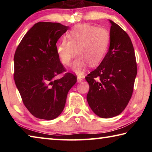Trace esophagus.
Listing matches in <instances>:
<instances>
[{
  "label": "esophagus",
  "mask_w": 152,
  "mask_h": 152,
  "mask_svg": "<svg viewBox=\"0 0 152 152\" xmlns=\"http://www.w3.org/2000/svg\"><path fill=\"white\" fill-rule=\"evenodd\" d=\"M82 80H83V78H82L81 76H78V77H77V82H80Z\"/></svg>",
  "instance_id": "34e87169"
}]
</instances>
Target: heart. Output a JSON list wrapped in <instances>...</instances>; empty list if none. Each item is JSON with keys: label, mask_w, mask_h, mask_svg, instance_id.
Returning <instances> with one entry per match:
<instances>
[{"label": "heart", "mask_w": 152, "mask_h": 152, "mask_svg": "<svg viewBox=\"0 0 152 152\" xmlns=\"http://www.w3.org/2000/svg\"><path fill=\"white\" fill-rule=\"evenodd\" d=\"M56 46V53L61 63L69 65L76 53L78 56L72 65V70L82 75L88 64L96 66L103 60L110 43V34L102 27L88 23L74 25Z\"/></svg>", "instance_id": "heart-1"}]
</instances>
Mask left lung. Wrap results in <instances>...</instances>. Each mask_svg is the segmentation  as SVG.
Segmentation results:
<instances>
[{
  "label": "left lung",
  "mask_w": 152,
  "mask_h": 152,
  "mask_svg": "<svg viewBox=\"0 0 152 152\" xmlns=\"http://www.w3.org/2000/svg\"><path fill=\"white\" fill-rule=\"evenodd\" d=\"M110 45L100 65L86 77V99L97 116L111 118L127 107L137 76L134 49L127 33L111 20Z\"/></svg>",
  "instance_id": "obj_1"
}]
</instances>
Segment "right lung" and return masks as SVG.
I'll use <instances>...</instances> for the list:
<instances>
[{
  "mask_svg": "<svg viewBox=\"0 0 152 152\" xmlns=\"http://www.w3.org/2000/svg\"><path fill=\"white\" fill-rule=\"evenodd\" d=\"M69 28L59 23H37L15 51V84L25 106L38 119L57 118L77 81V77L69 72L57 78L65 69L56 53V43Z\"/></svg>",
  "mask_w": 152,
  "mask_h": 152,
  "instance_id": "right-lung-1",
  "label": "right lung"
}]
</instances>
